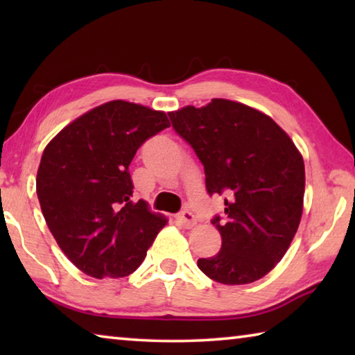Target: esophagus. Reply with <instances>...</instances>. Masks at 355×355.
Returning a JSON list of instances; mask_svg holds the SVG:
<instances>
[{
	"mask_svg": "<svg viewBox=\"0 0 355 355\" xmlns=\"http://www.w3.org/2000/svg\"><path fill=\"white\" fill-rule=\"evenodd\" d=\"M177 219H178L180 224H182L184 228H191L197 222L196 216H194V213L191 211V209H183L182 213H178V218Z\"/></svg>",
	"mask_w": 355,
	"mask_h": 355,
	"instance_id": "34e87169",
	"label": "esophagus"
}]
</instances>
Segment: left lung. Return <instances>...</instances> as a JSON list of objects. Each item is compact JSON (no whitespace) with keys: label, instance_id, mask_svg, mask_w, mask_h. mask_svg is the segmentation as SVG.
Here are the masks:
<instances>
[{"label":"left lung","instance_id":"obj_1","mask_svg":"<svg viewBox=\"0 0 355 355\" xmlns=\"http://www.w3.org/2000/svg\"><path fill=\"white\" fill-rule=\"evenodd\" d=\"M169 116L203 164L208 194L228 196L225 216L211 220L222 248L199 258L197 266L224 285L264 277L297 232L305 191L302 155L271 117L236 101L214 98Z\"/></svg>","mask_w":355,"mask_h":355}]
</instances>
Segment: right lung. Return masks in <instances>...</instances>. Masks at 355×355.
I'll use <instances>...</instances> for the list:
<instances>
[{
  "mask_svg": "<svg viewBox=\"0 0 355 355\" xmlns=\"http://www.w3.org/2000/svg\"><path fill=\"white\" fill-rule=\"evenodd\" d=\"M169 128L161 111L114 100L53 137L37 171V197L59 248L84 274L135 272L167 219L133 202L130 163L148 137Z\"/></svg>",
  "mask_w": 355,
  "mask_h": 355,
  "instance_id": "obj_1",
  "label": "right lung"
}]
</instances>
